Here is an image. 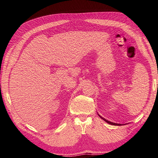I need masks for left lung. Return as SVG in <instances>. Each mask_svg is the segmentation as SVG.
Listing matches in <instances>:
<instances>
[{
  "label": "left lung",
  "mask_w": 158,
  "mask_h": 158,
  "mask_svg": "<svg viewBox=\"0 0 158 158\" xmlns=\"http://www.w3.org/2000/svg\"><path fill=\"white\" fill-rule=\"evenodd\" d=\"M99 116L102 119H103L105 121H106L107 123H110V124H111V125H121V124H118V123H113V122H111V121H107V119H104V118H103L102 116H100L99 115Z\"/></svg>",
  "instance_id": "8db88e82"
}]
</instances>
